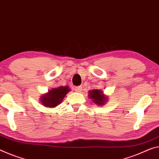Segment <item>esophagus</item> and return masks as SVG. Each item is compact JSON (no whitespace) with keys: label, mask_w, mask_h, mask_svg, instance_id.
<instances>
[{"label":"esophagus","mask_w":159,"mask_h":159,"mask_svg":"<svg viewBox=\"0 0 159 159\" xmlns=\"http://www.w3.org/2000/svg\"><path fill=\"white\" fill-rule=\"evenodd\" d=\"M82 90V87H76L75 88V91L76 92H80Z\"/></svg>","instance_id":"1"}]
</instances>
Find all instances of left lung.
Segmentation results:
<instances>
[{
	"mask_svg": "<svg viewBox=\"0 0 159 159\" xmlns=\"http://www.w3.org/2000/svg\"><path fill=\"white\" fill-rule=\"evenodd\" d=\"M88 97L94 104H96L99 106L104 105L108 102V97L105 95L104 91L101 89L89 90Z\"/></svg>",
	"mask_w": 159,
	"mask_h": 159,
	"instance_id": "obj_1",
	"label": "left lung"
}]
</instances>
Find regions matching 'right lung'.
Instances as JSON below:
<instances>
[{"instance_id":"right-lung-1","label":"right lung","mask_w":159,"mask_h":159,"mask_svg":"<svg viewBox=\"0 0 159 159\" xmlns=\"http://www.w3.org/2000/svg\"><path fill=\"white\" fill-rule=\"evenodd\" d=\"M70 91L68 86H60L52 89L48 90L47 93L40 96V102L44 107L48 108H54L60 103H62L63 99L68 92Z\"/></svg>"}]
</instances>
